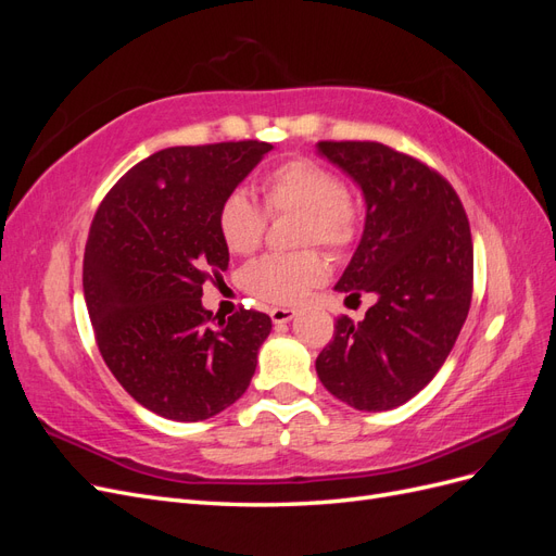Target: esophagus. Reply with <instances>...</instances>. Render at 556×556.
<instances>
[{
  "label": "esophagus",
  "mask_w": 556,
  "mask_h": 556,
  "mask_svg": "<svg viewBox=\"0 0 556 556\" xmlns=\"http://www.w3.org/2000/svg\"><path fill=\"white\" fill-rule=\"evenodd\" d=\"M296 315V311L294 308H271V319H274V325H285V323H290V319Z\"/></svg>",
  "instance_id": "esophagus-1"
}]
</instances>
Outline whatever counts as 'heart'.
<instances>
[{
  "instance_id": "obj_1",
  "label": "heart",
  "mask_w": 556,
  "mask_h": 556,
  "mask_svg": "<svg viewBox=\"0 0 556 556\" xmlns=\"http://www.w3.org/2000/svg\"><path fill=\"white\" fill-rule=\"evenodd\" d=\"M262 205L243 190H231L217 208V231L233 255L257 250L268 215L299 213L296 243L323 245L333 255H343L359 241L364 213L357 197L339 174L308 157L285 160L260 180ZM327 278V262L317 250L271 252L250 262L241 271L243 290L264 304L292 306L311 288Z\"/></svg>"
}]
</instances>
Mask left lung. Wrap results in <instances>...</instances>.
Masks as SVG:
<instances>
[{
    "mask_svg": "<svg viewBox=\"0 0 556 556\" xmlns=\"http://www.w3.org/2000/svg\"><path fill=\"white\" fill-rule=\"evenodd\" d=\"M359 182L366 227L336 290L371 292L362 323L341 315L315 359L327 390L357 410H390L439 374L473 296V239L452 185L378 141H319ZM348 296V299H350Z\"/></svg>",
    "mask_w": 556,
    "mask_h": 556,
    "instance_id": "1",
    "label": "left lung"
}]
</instances>
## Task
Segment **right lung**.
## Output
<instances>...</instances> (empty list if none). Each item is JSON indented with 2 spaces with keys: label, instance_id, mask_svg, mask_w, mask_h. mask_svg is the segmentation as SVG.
<instances>
[{
  "label": "right lung",
  "instance_id": "add662e5",
  "mask_svg": "<svg viewBox=\"0 0 556 556\" xmlns=\"http://www.w3.org/2000/svg\"><path fill=\"white\" fill-rule=\"evenodd\" d=\"M271 143L176 146L150 155L99 204L83 257L94 341L115 380L143 408L178 422L225 410L252 380L271 317L201 306L225 271L217 231L223 199Z\"/></svg>",
  "mask_w": 556,
  "mask_h": 556
}]
</instances>
